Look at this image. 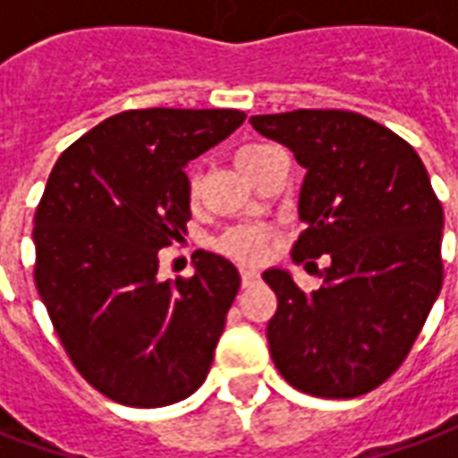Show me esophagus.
<instances>
[{"label":"esophagus","instance_id":"obj_1","mask_svg":"<svg viewBox=\"0 0 458 458\" xmlns=\"http://www.w3.org/2000/svg\"><path fill=\"white\" fill-rule=\"evenodd\" d=\"M240 277H242V287H252L259 279V272L255 267H242L240 269Z\"/></svg>","mask_w":458,"mask_h":458}]
</instances>
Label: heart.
I'll return each mask as SVG.
<instances>
[{
  "instance_id": "b5f03b06",
  "label": "heart",
  "mask_w": 458,
  "mask_h": 458,
  "mask_svg": "<svg viewBox=\"0 0 458 458\" xmlns=\"http://www.w3.org/2000/svg\"><path fill=\"white\" fill-rule=\"evenodd\" d=\"M265 149H267V144H245V147H240L238 154H235V161H238L240 169L250 174L252 164L259 159V154ZM189 199H196V179L193 176L189 181ZM265 248H267L265 233L255 228H235L220 238V250H225V252H230V255H235L240 259L262 258Z\"/></svg>"
}]
</instances>
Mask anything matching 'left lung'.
<instances>
[{"label": "left lung", "mask_w": 458, "mask_h": 458, "mask_svg": "<svg viewBox=\"0 0 458 458\" xmlns=\"http://www.w3.org/2000/svg\"><path fill=\"white\" fill-rule=\"evenodd\" d=\"M250 124L307 169L292 259H331L309 294L287 269L262 275L277 294L272 360L307 394L370 393L403 365L442 289L444 210L429 174L403 137L358 113L294 110Z\"/></svg>", "instance_id": "obj_1"}]
</instances>
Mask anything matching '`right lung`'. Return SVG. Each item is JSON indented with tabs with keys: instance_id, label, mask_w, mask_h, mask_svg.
Returning <instances> with one entry per match:
<instances>
[{
	"instance_id": "right-lung-1",
	"label": "right lung",
	"mask_w": 458,
	"mask_h": 458,
	"mask_svg": "<svg viewBox=\"0 0 458 458\" xmlns=\"http://www.w3.org/2000/svg\"><path fill=\"white\" fill-rule=\"evenodd\" d=\"M242 122L240 110H127L73 141L48 176L36 289L78 373L114 403L174 404L208 375L240 272L199 250L193 277L161 282L159 250L191 218L183 166Z\"/></svg>"
}]
</instances>
